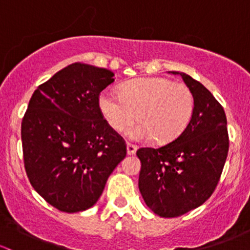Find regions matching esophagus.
<instances>
[{
	"mask_svg": "<svg viewBox=\"0 0 250 250\" xmlns=\"http://www.w3.org/2000/svg\"><path fill=\"white\" fill-rule=\"evenodd\" d=\"M137 150H138V146L133 145V144H129V143L127 144V153H128V155H134V153L137 152Z\"/></svg>",
	"mask_w": 250,
	"mask_h": 250,
	"instance_id": "esophagus-1",
	"label": "esophagus"
}]
</instances>
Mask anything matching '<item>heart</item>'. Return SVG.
<instances>
[{
    "label": "heart",
    "instance_id": "heart-1",
    "mask_svg": "<svg viewBox=\"0 0 250 250\" xmlns=\"http://www.w3.org/2000/svg\"><path fill=\"white\" fill-rule=\"evenodd\" d=\"M103 117L115 132L138 123L128 130L133 140L169 143L184 132L195 109L193 94L188 85L168 78L145 77L129 81L120 94L105 90L98 99Z\"/></svg>",
    "mask_w": 250,
    "mask_h": 250
}]
</instances>
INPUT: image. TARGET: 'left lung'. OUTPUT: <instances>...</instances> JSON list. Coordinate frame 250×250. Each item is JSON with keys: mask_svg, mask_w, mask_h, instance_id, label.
Masks as SVG:
<instances>
[{"mask_svg": "<svg viewBox=\"0 0 250 250\" xmlns=\"http://www.w3.org/2000/svg\"><path fill=\"white\" fill-rule=\"evenodd\" d=\"M180 75L195 99L184 132L158 148L141 147L139 190L146 206L162 218L180 216L202 204L219 183L229 152L225 111L198 81Z\"/></svg>", "mask_w": 250, "mask_h": 250, "instance_id": "8db88e82", "label": "left lung"}]
</instances>
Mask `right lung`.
<instances>
[{
	"label": "right lung",
	"mask_w": 250,
	"mask_h": 250,
	"mask_svg": "<svg viewBox=\"0 0 250 250\" xmlns=\"http://www.w3.org/2000/svg\"><path fill=\"white\" fill-rule=\"evenodd\" d=\"M113 76L93 65H69L39 85L22 118L27 178L40 196L65 213L94 206L127 155L125 140L98 104Z\"/></svg>",
	"instance_id": "1"
}]
</instances>
